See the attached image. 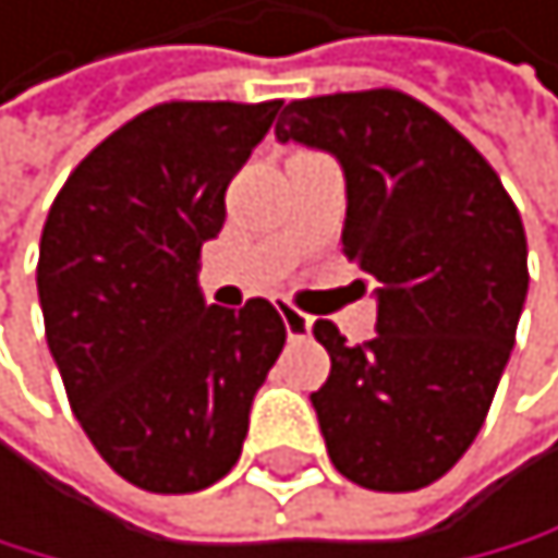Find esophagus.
Instances as JSON below:
<instances>
[{
    "instance_id": "1",
    "label": "esophagus",
    "mask_w": 558,
    "mask_h": 558,
    "mask_svg": "<svg viewBox=\"0 0 558 558\" xmlns=\"http://www.w3.org/2000/svg\"><path fill=\"white\" fill-rule=\"evenodd\" d=\"M281 320H284L288 338H306L310 330H313V316L299 313V310H291V306H281Z\"/></svg>"
}]
</instances>
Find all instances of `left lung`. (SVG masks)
I'll use <instances>...</instances> for the list:
<instances>
[{
    "label": "left lung",
    "mask_w": 558,
    "mask_h": 558,
    "mask_svg": "<svg viewBox=\"0 0 558 558\" xmlns=\"http://www.w3.org/2000/svg\"><path fill=\"white\" fill-rule=\"evenodd\" d=\"M277 142L345 173V256L377 281V335H313L330 377L310 395L330 463L374 492H416L459 463L488 416L527 299V238L474 145L402 92L288 102Z\"/></svg>",
    "instance_id": "obj_1"
}]
</instances>
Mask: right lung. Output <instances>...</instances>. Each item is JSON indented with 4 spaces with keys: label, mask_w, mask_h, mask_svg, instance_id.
Masks as SVG:
<instances>
[{
    "label": "right lung",
    "mask_w": 558,
    "mask_h": 558,
    "mask_svg": "<svg viewBox=\"0 0 558 558\" xmlns=\"http://www.w3.org/2000/svg\"><path fill=\"white\" fill-rule=\"evenodd\" d=\"M281 102H163L95 145L38 248L45 341L70 410L120 477L184 495L242 456L252 399L284 349L267 299L209 306L198 256L223 192Z\"/></svg>",
    "instance_id": "1"
}]
</instances>
